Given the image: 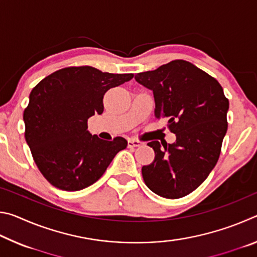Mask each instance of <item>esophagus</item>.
Instances as JSON below:
<instances>
[{
	"instance_id": "34e87169",
	"label": "esophagus",
	"mask_w": 257,
	"mask_h": 257,
	"mask_svg": "<svg viewBox=\"0 0 257 257\" xmlns=\"http://www.w3.org/2000/svg\"><path fill=\"white\" fill-rule=\"evenodd\" d=\"M143 143L141 141H137V139H129L128 141V147L130 149H133V147H137V146H141Z\"/></svg>"
}]
</instances>
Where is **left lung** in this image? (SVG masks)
I'll use <instances>...</instances> for the list:
<instances>
[{
  "instance_id": "obj_1",
  "label": "left lung",
  "mask_w": 257,
  "mask_h": 257,
  "mask_svg": "<svg viewBox=\"0 0 257 257\" xmlns=\"http://www.w3.org/2000/svg\"><path fill=\"white\" fill-rule=\"evenodd\" d=\"M135 79L153 90L155 118L167 119L177 137L163 147L158 141L147 144L155 158L142 168L143 179L161 197H184L206 179L219 160L228 129V98L215 78L185 60L137 73Z\"/></svg>"
}]
</instances>
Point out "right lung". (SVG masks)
<instances>
[{"instance_id":"1","label":"right lung","mask_w":257,"mask_h":257,"mask_svg":"<svg viewBox=\"0 0 257 257\" xmlns=\"http://www.w3.org/2000/svg\"><path fill=\"white\" fill-rule=\"evenodd\" d=\"M133 73L69 67L51 73L34 87L24 111L25 138L35 163L51 185L77 191L103 176L128 142L90 135L87 121L102 114L108 89L133 79Z\"/></svg>"}]
</instances>
